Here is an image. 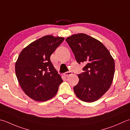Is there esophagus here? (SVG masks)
Listing matches in <instances>:
<instances>
[{
    "mask_svg": "<svg viewBox=\"0 0 130 130\" xmlns=\"http://www.w3.org/2000/svg\"><path fill=\"white\" fill-rule=\"evenodd\" d=\"M72 73L71 72H66L63 74V75H64V76H65V77H68V76L72 75Z\"/></svg>",
    "mask_w": 130,
    "mask_h": 130,
    "instance_id": "esophagus-1",
    "label": "esophagus"
}]
</instances>
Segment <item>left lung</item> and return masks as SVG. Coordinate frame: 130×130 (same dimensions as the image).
Here are the masks:
<instances>
[{
  "instance_id": "left-lung-1",
  "label": "left lung",
  "mask_w": 130,
  "mask_h": 130,
  "mask_svg": "<svg viewBox=\"0 0 130 130\" xmlns=\"http://www.w3.org/2000/svg\"><path fill=\"white\" fill-rule=\"evenodd\" d=\"M78 63H85L84 72L78 75L79 82L74 87L81 100L92 103L106 93L112 83L115 62L110 52L99 40L79 33L66 39Z\"/></svg>"
}]
</instances>
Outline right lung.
I'll list each match as a JSON object with an SVG mask.
<instances>
[{"instance_id":"1","label":"right lung","mask_w":130,"mask_h":130,"mask_svg":"<svg viewBox=\"0 0 130 130\" xmlns=\"http://www.w3.org/2000/svg\"><path fill=\"white\" fill-rule=\"evenodd\" d=\"M64 38L45 35L22 50L15 64L20 86L29 98L37 101L50 100L56 95L62 82L50 57Z\"/></svg>"}]
</instances>
